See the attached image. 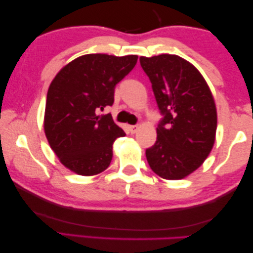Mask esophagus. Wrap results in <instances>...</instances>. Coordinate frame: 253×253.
I'll list each match as a JSON object with an SVG mask.
<instances>
[{"instance_id": "1", "label": "esophagus", "mask_w": 253, "mask_h": 253, "mask_svg": "<svg viewBox=\"0 0 253 253\" xmlns=\"http://www.w3.org/2000/svg\"><path fill=\"white\" fill-rule=\"evenodd\" d=\"M138 129H139V126H136V124H135V126H129V130H130L131 133H135V132L138 131Z\"/></svg>"}]
</instances>
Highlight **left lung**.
I'll return each mask as SVG.
<instances>
[{
	"label": "left lung",
	"instance_id": "1",
	"mask_svg": "<svg viewBox=\"0 0 253 253\" xmlns=\"http://www.w3.org/2000/svg\"><path fill=\"white\" fill-rule=\"evenodd\" d=\"M163 115L157 141L146 150L152 171L164 179H183L208 158L217 117L210 87L201 73L176 55L140 57Z\"/></svg>",
	"mask_w": 253,
	"mask_h": 253
}]
</instances>
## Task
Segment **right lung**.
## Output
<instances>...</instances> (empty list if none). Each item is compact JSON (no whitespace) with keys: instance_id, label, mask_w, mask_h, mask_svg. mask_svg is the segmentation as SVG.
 I'll list each match as a JSON object with an SVG mask.
<instances>
[{"instance_id":"right-lung-1","label":"right lung","mask_w":253,"mask_h":253,"mask_svg":"<svg viewBox=\"0 0 253 253\" xmlns=\"http://www.w3.org/2000/svg\"><path fill=\"white\" fill-rule=\"evenodd\" d=\"M138 56L89 53L74 59L49 86L44 133L60 163L82 176L104 171L113 157L112 146L126 133L111 114L97 111L112 106L118 83L129 74Z\"/></svg>"}]
</instances>
